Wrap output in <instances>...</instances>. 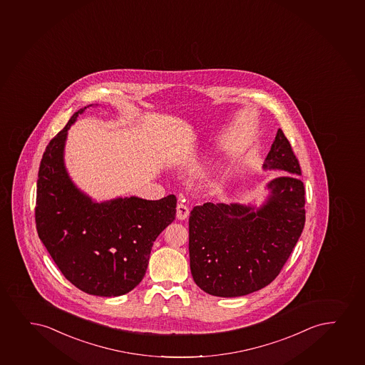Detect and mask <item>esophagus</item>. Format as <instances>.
I'll use <instances>...</instances> for the list:
<instances>
[{
	"mask_svg": "<svg viewBox=\"0 0 365 365\" xmlns=\"http://www.w3.org/2000/svg\"><path fill=\"white\" fill-rule=\"evenodd\" d=\"M189 215V207L185 203H178V206H176V217L179 218V220H185V218H187Z\"/></svg>",
	"mask_w": 365,
	"mask_h": 365,
	"instance_id": "obj_1",
	"label": "esophagus"
}]
</instances>
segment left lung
<instances>
[{
    "mask_svg": "<svg viewBox=\"0 0 365 365\" xmlns=\"http://www.w3.org/2000/svg\"><path fill=\"white\" fill-rule=\"evenodd\" d=\"M264 169L289 171L268 184L267 202L203 203L190 213V269L201 290L237 297L260 290L282 272L304 226L300 163L277 130Z\"/></svg>",
    "mask_w": 365,
    "mask_h": 365,
    "instance_id": "8db88e82",
    "label": "left lung"
}]
</instances>
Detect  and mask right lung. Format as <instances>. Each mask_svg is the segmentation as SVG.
Returning a JSON list of instances; mask_svg holds the SVG:
<instances>
[{"instance_id":"obj_1","label":"right lung","mask_w":365,"mask_h":365,"mask_svg":"<svg viewBox=\"0 0 365 365\" xmlns=\"http://www.w3.org/2000/svg\"><path fill=\"white\" fill-rule=\"evenodd\" d=\"M51 139L38 171V235L68 280L90 295H125L142 282L153 243L175 220L176 197L93 202L70 180L64 145L70 125Z\"/></svg>"}]
</instances>
